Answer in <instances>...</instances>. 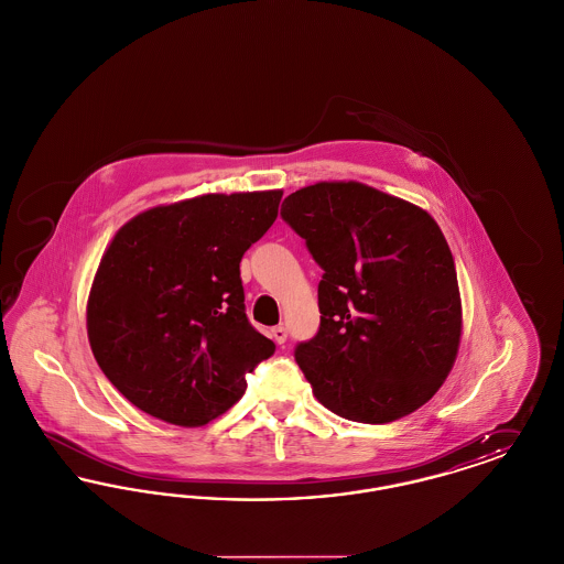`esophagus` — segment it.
Here are the masks:
<instances>
[{"label": "esophagus", "mask_w": 564, "mask_h": 564, "mask_svg": "<svg viewBox=\"0 0 564 564\" xmlns=\"http://www.w3.org/2000/svg\"><path fill=\"white\" fill-rule=\"evenodd\" d=\"M270 338H272L276 345H285V340H288V329H285L283 325H276V327L270 329Z\"/></svg>", "instance_id": "obj_1"}]
</instances>
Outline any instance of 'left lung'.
<instances>
[{"label":"left lung","mask_w":564,"mask_h":564,"mask_svg":"<svg viewBox=\"0 0 564 564\" xmlns=\"http://www.w3.org/2000/svg\"><path fill=\"white\" fill-rule=\"evenodd\" d=\"M281 217L323 269L322 323L295 347L334 414L382 425L430 402L460 343L455 260L425 209L359 182H319Z\"/></svg>","instance_id":"obj_1"}]
</instances>
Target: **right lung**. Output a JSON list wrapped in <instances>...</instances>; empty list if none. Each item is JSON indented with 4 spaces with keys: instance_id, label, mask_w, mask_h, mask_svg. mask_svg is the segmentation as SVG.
<instances>
[{
    "instance_id": "obj_1",
    "label": "right lung",
    "mask_w": 564,
    "mask_h": 564,
    "mask_svg": "<svg viewBox=\"0 0 564 564\" xmlns=\"http://www.w3.org/2000/svg\"><path fill=\"white\" fill-rule=\"evenodd\" d=\"M283 192L205 194L129 219L95 274L86 329L109 382L150 416L200 427L239 402L274 343L245 315L242 253Z\"/></svg>"
}]
</instances>
